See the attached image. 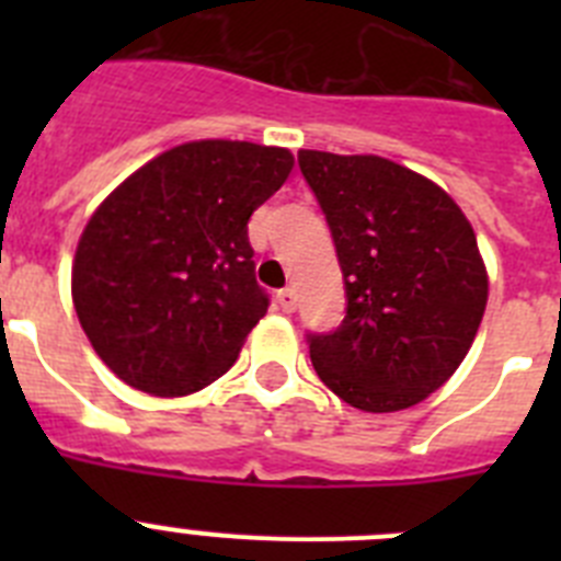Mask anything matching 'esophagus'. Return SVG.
Instances as JSON below:
<instances>
[{"instance_id": "obj_1", "label": "esophagus", "mask_w": 561, "mask_h": 561, "mask_svg": "<svg viewBox=\"0 0 561 561\" xmlns=\"http://www.w3.org/2000/svg\"><path fill=\"white\" fill-rule=\"evenodd\" d=\"M277 304H280V309H284L286 314H289V311H295V306H297L295 289H289V286H286V289L277 291Z\"/></svg>"}]
</instances>
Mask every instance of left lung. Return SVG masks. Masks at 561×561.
I'll list each match as a JSON object with an SVG mask.
<instances>
[{
    "mask_svg": "<svg viewBox=\"0 0 561 561\" xmlns=\"http://www.w3.org/2000/svg\"><path fill=\"white\" fill-rule=\"evenodd\" d=\"M345 280V320L309 334L317 376L365 413L408 410L472 348L489 277L472 225L427 176L374 153L300 151Z\"/></svg>",
    "mask_w": 561,
    "mask_h": 561,
    "instance_id": "8db88e82",
    "label": "left lung"
}]
</instances>
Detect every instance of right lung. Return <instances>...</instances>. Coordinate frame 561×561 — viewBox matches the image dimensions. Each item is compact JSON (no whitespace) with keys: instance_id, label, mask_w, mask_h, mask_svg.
Listing matches in <instances>:
<instances>
[{"instance_id":"1","label":"right lung","mask_w":561,"mask_h":561,"mask_svg":"<svg viewBox=\"0 0 561 561\" xmlns=\"http://www.w3.org/2000/svg\"><path fill=\"white\" fill-rule=\"evenodd\" d=\"M291 165L286 148L196 140L108 193L78 241L72 304L112 374L187 396L232 368L270 309L247 221Z\"/></svg>"}]
</instances>
